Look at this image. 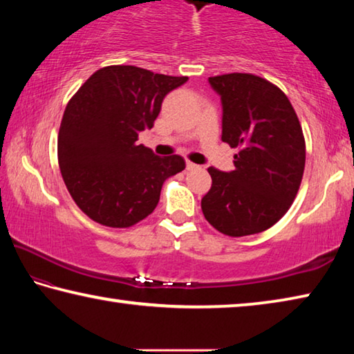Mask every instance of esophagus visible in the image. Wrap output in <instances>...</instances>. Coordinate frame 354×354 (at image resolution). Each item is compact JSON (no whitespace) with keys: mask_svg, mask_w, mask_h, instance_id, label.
I'll list each match as a JSON object with an SVG mask.
<instances>
[{"mask_svg":"<svg viewBox=\"0 0 354 354\" xmlns=\"http://www.w3.org/2000/svg\"><path fill=\"white\" fill-rule=\"evenodd\" d=\"M185 169H187V170H196V169H200V167L196 165V164H194V162H189V160H187V164H185Z\"/></svg>","mask_w":354,"mask_h":354,"instance_id":"esophagus-1","label":"esophagus"}]
</instances>
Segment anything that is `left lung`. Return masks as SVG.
Listing matches in <instances>:
<instances>
[{"label": "left lung", "mask_w": 354, "mask_h": 354, "mask_svg": "<svg viewBox=\"0 0 354 354\" xmlns=\"http://www.w3.org/2000/svg\"><path fill=\"white\" fill-rule=\"evenodd\" d=\"M209 84L221 100V140L239 153L234 170L207 169L212 185L201 200L203 214L226 236L262 232L289 211L301 184V124L284 92L263 77L230 73Z\"/></svg>", "instance_id": "8db88e82"}]
</instances>
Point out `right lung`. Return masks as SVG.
Masks as SVG:
<instances>
[{"label":"right lung","mask_w":354,"mask_h":354,"mask_svg":"<svg viewBox=\"0 0 354 354\" xmlns=\"http://www.w3.org/2000/svg\"><path fill=\"white\" fill-rule=\"evenodd\" d=\"M187 80L111 65L68 101L57 137L59 167L71 198L93 221L139 223L158 206L165 179L185 169L181 156L159 158L136 142L153 128L167 93Z\"/></svg>","instance_id":"1"}]
</instances>
